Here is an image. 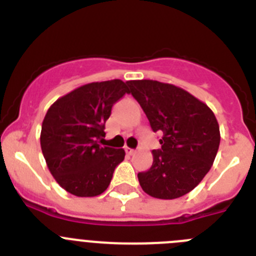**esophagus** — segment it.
<instances>
[{
  "instance_id": "obj_1",
  "label": "esophagus",
  "mask_w": 256,
  "mask_h": 256,
  "mask_svg": "<svg viewBox=\"0 0 256 256\" xmlns=\"http://www.w3.org/2000/svg\"><path fill=\"white\" fill-rule=\"evenodd\" d=\"M124 150H126V152L128 154V155H133V154L136 152V150H133V148H126Z\"/></svg>"
}]
</instances>
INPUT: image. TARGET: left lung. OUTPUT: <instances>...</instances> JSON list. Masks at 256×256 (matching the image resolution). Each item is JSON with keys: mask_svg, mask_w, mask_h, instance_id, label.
Returning <instances> with one entry per match:
<instances>
[{"mask_svg": "<svg viewBox=\"0 0 256 256\" xmlns=\"http://www.w3.org/2000/svg\"><path fill=\"white\" fill-rule=\"evenodd\" d=\"M154 132H162L151 168L138 173L148 195L172 200L195 188L212 168L220 142L214 112L177 86L158 80H128Z\"/></svg>", "mask_w": 256, "mask_h": 256, "instance_id": "left-lung-1", "label": "left lung"}]
</instances>
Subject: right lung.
I'll list each match as a JSON object with an SVG mask.
<instances>
[{"label": "right lung", "instance_id": "right-lung-1", "mask_svg": "<svg viewBox=\"0 0 256 256\" xmlns=\"http://www.w3.org/2000/svg\"><path fill=\"white\" fill-rule=\"evenodd\" d=\"M128 94L120 79L94 82L60 97L47 110L40 148L50 172L65 191L79 198L101 195L124 160L123 148L102 146L112 108Z\"/></svg>", "mask_w": 256, "mask_h": 256}]
</instances>
